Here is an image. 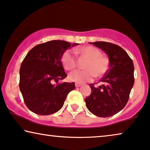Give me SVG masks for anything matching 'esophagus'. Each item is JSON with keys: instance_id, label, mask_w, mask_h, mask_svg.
Masks as SVG:
<instances>
[{"instance_id": "esophagus-1", "label": "esophagus", "mask_w": 150, "mask_h": 150, "mask_svg": "<svg viewBox=\"0 0 150 150\" xmlns=\"http://www.w3.org/2000/svg\"><path fill=\"white\" fill-rule=\"evenodd\" d=\"M82 85L81 84H80V83H75V86L77 88H79V87H81Z\"/></svg>"}]
</instances>
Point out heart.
Masks as SVG:
<instances>
[{"label":"heart","instance_id":"heart-1","mask_svg":"<svg viewBox=\"0 0 150 150\" xmlns=\"http://www.w3.org/2000/svg\"><path fill=\"white\" fill-rule=\"evenodd\" d=\"M75 52L88 59L85 69L86 70H76L69 75V79L77 83H84L92 81L95 77H100L106 74L109 68V60L102 56L100 50L92 46H86L76 50ZM62 63L67 71H72L77 67V58L72 50H67L62 56Z\"/></svg>","mask_w":150,"mask_h":150}]
</instances>
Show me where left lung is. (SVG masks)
Listing matches in <instances>:
<instances>
[{
  "label": "left lung",
  "instance_id": "obj_1",
  "mask_svg": "<svg viewBox=\"0 0 150 150\" xmlns=\"http://www.w3.org/2000/svg\"><path fill=\"white\" fill-rule=\"evenodd\" d=\"M108 55L109 69L100 79L102 85L96 88L90 83L92 92L85 99L92 113L107 117L116 114L126 106L134 85V64L121 47L105 41L90 43Z\"/></svg>",
  "mask_w": 150,
  "mask_h": 150
}]
</instances>
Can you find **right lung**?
<instances>
[{
    "mask_svg": "<svg viewBox=\"0 0 150 150\" xmlns=\"http://www.w3.org/2000/svg\"><path fill=\"white\" fill-rule=\"evenodd\" d=\"M69 42L53 40L36 45L25 57L20 69V89L27 107L45 115L60 110L75 83H58L67 77L61 58ZM56 82V84H54Z\"/></svg>",
    "mask_w": 150,
    "mask_h": 150,
    "instance_id": "obj_1",
    "label": "right lung"
}]
</instances>
